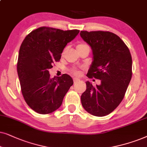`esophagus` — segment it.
Wrapping results in <instances>:
<instances>
[{
    "instance_id": "obj_1",
    "label": "esophagus",
    "mask_w": 147,
    "mask_h": 147,
    "mask_svg": "<svg viewBox=\"0 0 147 147\" xmlns=\"http://www.w3.org/2000/svg\"><path fill=\"white\" fill-rule=\"evenodd\" d=\"M79 81H80V80L79 79H77V78H74V79H73L74 83H77V82Z\"/></svg>"
}]
</instances>
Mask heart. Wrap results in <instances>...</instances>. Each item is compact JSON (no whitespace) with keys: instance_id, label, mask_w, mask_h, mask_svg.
Listing matches in <instances>:
<instances>
[{"instance_id":"obj_1","label":"heart","mask_w":147,"mask_h":147,"mask_svg":"<svg viewBox=\"0 0 147 147\" xmlns=\"http://www.w3.org/2000/svg\"><path fill=\"white\" fill-rule=\"evenodd\" d=\"M87 46V45L85 44H83V43H80V44H79L77 46V49L79 48H82V47H84V46ZM66 49H67V48H66L64 50L63 52H62V55H63V54L65 53V52L66 51ZM70 72H71L72 75H76V76L81 75V70H80L79 69H78V68H70Z\"/></svg>"}]
</instances>
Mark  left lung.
Masks as SVG:
<instances>
[{
	"mask_svg": "<svg viewBox=\"0 0 147 147\" xmlns=\"http://www.w3.org/2000/svg\"><path fill=\"white\" fill-rule=\"evenodd\" d=\"M80 35L93 50V61L87 77L101 80V85L96 86L86 82L82 105L93 116H105L124 99L132 75V56L125 43L112 32L81 31Z\"/></svg>",
	"mask_w": 147,
	"mask_h": 147,
	"instance_id": "obj_1",
	"label": "left lung"
}]
</instances>
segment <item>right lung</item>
<instances>
[{
	"label": "right lung",
	"instance_id": "add662e5",
	"mask_svg": "<svg viewBox=\"0 0 147 147\" xmlns=\"http://www.w3.org/2000/svg\"><path fill=\"white\" fill-rule=\"evenodd\" d=\"M79 30L64 31L41 27L25 37L19 49L17 73L22 95L36 112L48 114L59 108L66 93L73 85L69 75L51 79L49 70L59 62L66 44Z\"/></svg>",
	"mask_w": 147,
	"mask_h": 147
}]
</instances>
